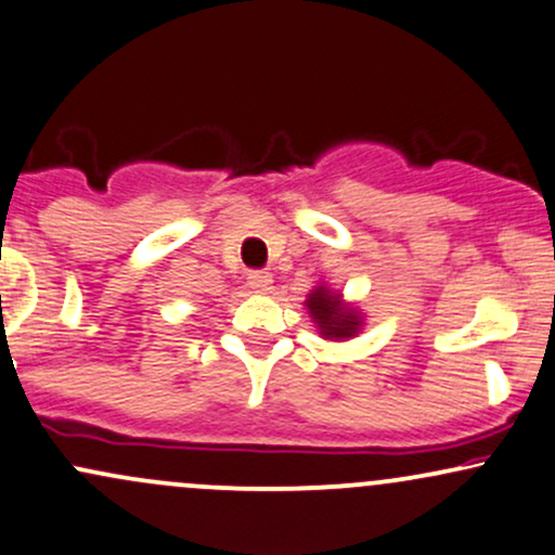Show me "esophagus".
<instances>
[{
  "mask_svg": "<svg viewBox=\"0 0 555 555\" xmlns=\"http://www.w3.org/2000/svg\"><path fill=\"white\" fill-rule=\"evenodd\" d=\"M273 284V276L269 271H250L247 273V286H250L253 292H269Z\"/></svg>",
  "mask_w": 555,
  "mask_h": 555,
  "instance_id": "34e87169",
  "label": "esophagus"
}]
</instances>
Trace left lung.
<instances>
[{
	"mask_svg": "<svg viewBox=\"0 0 555 555\" xmlns=\"http://www.w3.org/2000/svg\"><path fill=\"white\" fill-rule=\"evenodd\" d=\"M305 305H308V313L313 318L318 334H321L323 339H352V336H358V331L362 328L360 310L354 308V305L344 302L339 292H331L326 284H318L308 295V299H305Z\"/></svg>",
	"mask_w": 555,
	"mask_h": 555,
	"instance_id": "1",
	"label": "left lung"
}]
</instances>
